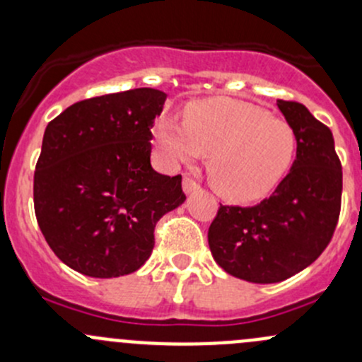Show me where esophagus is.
Instances as JSON below:
<instances>
[{
  "label": "esophagus",
  "instance_id": "obj_1",
  "mask_svg": "<svg viewBox=\"0 0 362 362\" xmlns=\"http://www.w3.org/2000/svg\"><path fill=\"white\" fill-rule=\"evenodd\" d=\"M182 187H184L185 194H191V192L198 191L199 185H198V182L192 180L191 177H184V184H182Z\"/></svg>",
  "mask_w": 362,
  "mask_h": 362
}]
</instances>
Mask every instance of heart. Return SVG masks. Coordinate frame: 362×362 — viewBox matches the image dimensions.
<instances>
[{
	"instance_id": "1",
	"label": "heart",
	"mask_w": 362,
	"mask_h": 362,
	"mask_svg": "<svg viewBox=\"0 0 362 362\" xmlns=\"http://www.w3.org/2000/svg\"><path fill=\"white\" fill-rule=\"evenodd\" d=\"M156 140L168 164H194L210 154L208 177L224 198L254 202L272 192L293 166L296 133L284 119L252 105L211 100L185 120L163 117Z\"/></svg>"
}]
</instances>
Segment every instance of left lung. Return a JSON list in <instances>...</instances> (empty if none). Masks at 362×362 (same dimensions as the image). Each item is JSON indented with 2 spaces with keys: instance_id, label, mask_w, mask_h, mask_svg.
Returning <instances> with one entry per match:
<instances>
[{
  "instance_id": "left-lung-1",
  "label": "left lung",
  "mask_w": 362,
  "mask_h": 362,
  "mask_svg": "<svg viewBox=\"0 0 362 362\" xmlns=\"http://www.w3.org/2000/svg\"><path fill=\"white\" fill-rule=\"evenodd\" d=\"M296 133V159L269 198L221 204L208 229L215 262L252 284H276L308 268L333 238L341 206V163L333 133L296 101H276Z\"/></svg>"
}]
</instances>
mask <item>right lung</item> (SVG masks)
<instances>
[{
	"label": "right lung",
	"instance_id": "add662e5",
	"mask_svg": "<svg viewBox=\"0 0 362 362\" xmlns=\"http://www.w3.org/2000/svg\"><path fill=\"white\" fill-rule=\"evenodd\" d=\"M166 94L131 89L78 101L50 120L35 170V214L54 254L94 279L129 275L154 228L185 202L182 177L152 168V126Z\"/></svg>",
	"mask_w": 362,
	"mask_h": 362
}]
</instances>
